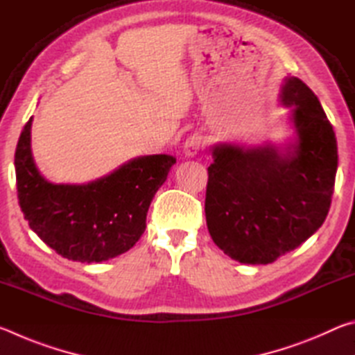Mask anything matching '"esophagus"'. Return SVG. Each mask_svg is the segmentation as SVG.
<instances>
[{
	"label": "esophagus",
	"instance_id": "obj_1",
	"mask_svg": "<svg viewBox=\"0 0 355 355\" xmlns=\"http://www.w3.org/2000/svg\"><path fill=\"white\" fill-rule=\"evenodd\" d=\"M202 147V137L199 135H192L183 144V153L188 158H194V156L199 153V150Z\"/></svg>",
	"mask_w": 355,
	"mask_h": 355
}]
</instances>
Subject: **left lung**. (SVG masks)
I'll return each mask as SVG.
<instances>
[{
	"label": "left lung",
	"mask_w": 355,
	"mask_h": 355,
	"mask_svg": "<svg viewBox=\"0 0 355 355\" xmlns=\"http://www.w3.org/2000/svg\"><path fill=\"white\" fill-rule=\"evenodd\" d=\"M279 101L293 135L284 144L219 142L211 147L205 216L214 244L233 260L268 264L322 225L334 194L338 148L307 84L286 76Z\"/></svg>",
	"instance_id": "1"
}]
</instances>
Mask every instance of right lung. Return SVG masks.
<instances>
[{"instance_id": "1", "label": "right lung", "mask_w": 355, "mask_h": 355, "mask_svg": "<svg viewBox=\"0 0 355 355\" xmlns=\"http://www.w3.org/2000/svg\"><path fill=\"white\" fill-rule=\"evenodd\" d=\"M31 127L33 117L15 150L17 192L31 230L59 255L81 263L106 261L133 248L175 156H137L92 182L51 183L34 161Z\"/></svg>"}]
</instances>
